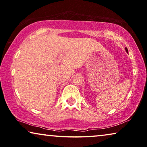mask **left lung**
Here are the masks:
<instances>
[{"instance_id":"obj_1","label":"left lung","mask_w":147,"mask_h":147,"mask_svg":"<svg viewBox=\"0 0 147 147\" xmlns=\"http://www.w3.org/2000/svg\"><path fill=\"white\" fill-rule=\"evenodd\" d=\"M126 52H128V49H127V48L126 47Z\"/></svg>"}]
</instances>
